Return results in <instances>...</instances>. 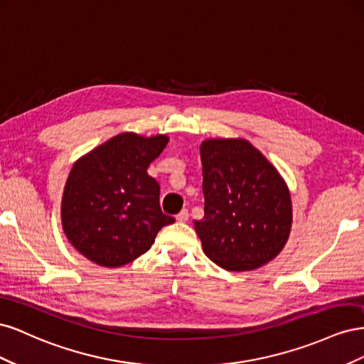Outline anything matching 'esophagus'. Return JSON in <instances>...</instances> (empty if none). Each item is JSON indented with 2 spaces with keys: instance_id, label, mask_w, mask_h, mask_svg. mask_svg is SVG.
I'll list each match as a JSON object with an SVG mask.
<instances>
[{
  "instance_id": "esophagus-1",
  "label": "esophagus",
  "mask_w": 364,
  "mask_h": 364,
  "mask_svg": "<svg viewBox=\"0 0 364 364\" xmlns=\"http://www.w3.org/2000/svg\"><path fill=\"white\" fill-rule=\"evenodd\" d=\"M188 217H190L188 211H186V209H182V211L178 215H176V220H178V222H181V223H185L186 220H188Z\"/></svg>"
}]
</instances>
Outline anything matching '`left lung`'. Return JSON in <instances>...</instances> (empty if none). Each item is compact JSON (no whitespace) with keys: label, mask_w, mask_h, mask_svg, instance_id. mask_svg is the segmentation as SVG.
I'll return each instance as SVG.
<instances>
[{"label":"left lung","mask_w":364,"mask_h":364,"mask_svg":"<svg viewBox=\"0 0 364 364\" xmlns=\"http://www.w3.org/2000/svg\"><path fill=\"white\" fill-rule=\"evenodd\" d=\"M200 158L205 217L194 225L205 255L229 272L264 266L290 235L287 185L246 139L203 141Z\"/></svg>","instance_id":"left-lung-1"}]
</instances>
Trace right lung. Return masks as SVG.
Segmentation results:
<instances>
[{"mask_svg":"<svg viewBox=\"0 0 364 364\" xmlns=\"http://www.w3.org/2000/svg\"><path fill=\"white\" fill-rule=\"evenodd\" d=\"M168 138L121 134L73 167L62 197V226L70 243L98 266L119 267L146 253L174 218L159 205L149 165Z\"/></svg>","mask_w":364,"mask_h":364,"instance_id":"right-lung-1","label":"right lung"}]
</instances>
